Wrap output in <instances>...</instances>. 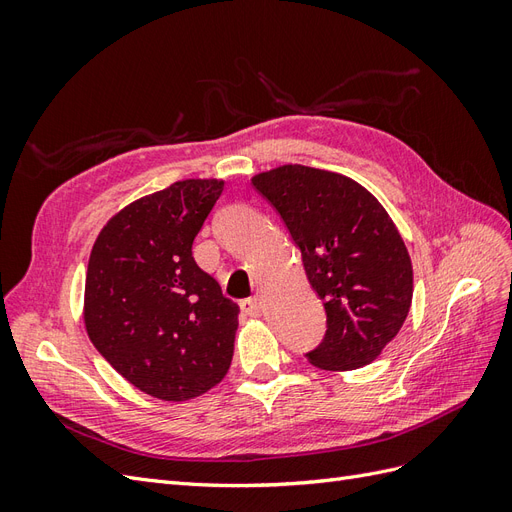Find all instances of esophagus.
<instances>
[{"label":"esophagus","mask_w":512,"mask_h":512,"mask_svg":"<svg viewBox=\"0 0 512 512\" xmlns=\"http://www.w3.org/2000/svg\"><path fill=\"white\" fill-rule=\"evenodd\" d=\"M239 305H241V312H243L245 316H260V307H262V303H260V299H258V297L243 299Z\"/></svg>","instance_id":"34e87169"}]
</instances>
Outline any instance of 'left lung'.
Masks as SVG:
<instances>
[{"instance_id":"obj_1","label":"left lung","mask_w":512,"mask_h":512,"mask_svg":"<svg viewBox=\"0 0 512 512\" xmlns=\"http://www.w3.org/2000/svg\"><path fill=\"white\" fill-rule=\"evenodd\" d=\"M301 250L327 333L307 361L329 371L376 361L412 305V262L389 213L350 177L286 164L252 177Z\"/></svg>"}]
</instances>
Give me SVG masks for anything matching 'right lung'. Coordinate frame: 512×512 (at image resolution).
Instances as JSON below:
<instances>
[{
    "label": "right lung",
    "instance_id": "obj_1",
    "mask_svg": "<svg viewBox=\"0 0 512 512\" xmlns=\"http://www.w3.org/2000/svg\"><path fill=\"white\" fill-rule=\"evenodd\" d=\"M222 190L218 179L175 181L113 215L91 250L87 335L151 397L194 399L222 382L230 367L239 305L192 256Z\"/></svg>",
    "mask_w": 512,
    "mask_h": 512
}]
</instances>
